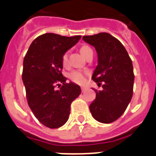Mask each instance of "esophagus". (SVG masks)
Masks as SVG:
<instances>
[{"instance_id":"obj_1","label":"esophagus","mask_w":156,"mask_h":156,"mask_svg":"<svg viewBox=\"0 0 156 156\" xmlns=\"http://www.w3.org/2000/svg\"><path fill=\"white\" fill-rule=\"evenodd\" d=\"M86 90H87L86 87H84V86L81 87V90H82V92H84Z\"/></svg>"}]
</instances>
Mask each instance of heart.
Wrapping results in <instances>:
<instances>
[{"label": "heart", "mask_w": 156, "mask_h": 156, "mask_svg": "<svg viewBox=\"0 0 156 156\" xmlns=\"http://www.w3.org/2000/svg\"><path fill=\"white\" fill-rule=\"evenodd\" d=\"M90 48L88 46H83L80 48V53L83 55L84 56L85 53L88 50H90ZM67 61H68V54L65 53L62 56V64L63 66H66L67 65ZM85 73H83L80 71H73L68 74V77L73 82L78 83V84H83L84 83L85 80Z\"/></svg>", "instance_id": "heart-1"}]
</instances>
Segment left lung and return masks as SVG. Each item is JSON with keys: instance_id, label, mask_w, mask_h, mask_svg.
I'll return each instance as SVG.
<instances>
[{"instance_id": "obj_1", "label": "left lung", "mask_w": 156, "mask_h": 156, "mask_svg": "<svg viewBox=\"0 0 156 156\" xmlns=\"http://www.w3.org/2000/svg\"><path fill=\"white\" fill-rule=\"evenodd\" d=\"M83 40L94 47L98 66L92 80L102 89L94 90L96 98L90 105L92 116L102 123H110L123 114L133 96V64L122 43L108 33L84 36Z\"/></svg>"}]
</instances>
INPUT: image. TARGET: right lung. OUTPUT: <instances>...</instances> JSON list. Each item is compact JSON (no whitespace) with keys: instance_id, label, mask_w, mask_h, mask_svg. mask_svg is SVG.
<instances>
[{"instance_id":"obj_1","label":"right lung","mask_w":156,"mask_h":156,"mask_svg":"<svg viewBox=\"0 0 156 156\" xmlns=\"http://www.w3.org/2000/svg\"><path fill=\"white\" fill-rule=\"evenodd\" d=\"M80 38L43 34L32 42L23 60V81L29 106L36 118L51 129L67 122L71 103L81 93L80 87L66 83L67 78L61 73L63 55Z\"/></svg>"}]
</instances>
